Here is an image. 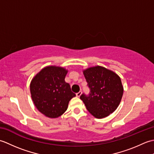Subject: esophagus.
Masks as SVG:
<instances>
[{"mask_svg": "<svg viewBox=\"0 0 154 154\" xmlns=\"http://www.w3.org/2000/svg\"><path fill=\"white\" fill-rule=\"evenodd\" d=\"M81 94H82V92H81V91H79V93H76V96L77 97H79Z\"/></svg>", "mask_w": 154, "mask_h": 154, "instance_id": "esophagus-1", "label": "esophagus"}]
</instances>
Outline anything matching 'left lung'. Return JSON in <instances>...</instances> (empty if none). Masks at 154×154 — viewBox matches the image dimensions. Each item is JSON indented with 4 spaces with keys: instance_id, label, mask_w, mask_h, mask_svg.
<instances>
[{
    "instance_id": "left-lung-1",
    "label": "left lung",
    "mask_w": 154,
    "mask_h": 154,
    "mask_svg": "<svg viewBox=\"0 0 154 154\" xmlns=\"http://www.w3.org/2000/svg\"><path fill=\"white\" fill-rule=\"evenodd\" d=\"M83 73L90 88V94H82L88 111L97 119H103L115 111L124 92L120 77L114 71L97 65L83 69Z\"/></svg>"
}]
</instances>
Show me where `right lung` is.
Returning a JSON list of instances; mask_svg holds the SVG:
<instances>
[{"mask_svg": "<svg viewBox=\"0 0 154 154\" xmlns=\"http://www.w3.org/2000/svg\"><path fill=\"white\" fill-rule=\"evenodd\" d=\"M67 72L63 67L49 65L31 81L30 93L34 105L50 119L61 116L67 110L69 100L76 96L69 84L65 81Z\"/></svg>", "mask_w": 154, "mask_h": 154, "instance_id": "right-lung-1", "label": "right lung"}]
</instances>
